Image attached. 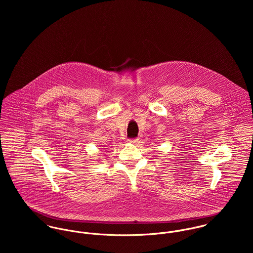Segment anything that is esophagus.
Listing matches in <instances>:
<instances>
[{
  "label": "esophagus",
  "mask_w": 253,
  "mask_h": 253,
  "mask_svg": "<svg viewBox=\"0 0 253 253\" xmlns=\"http://www.w3.org/2000/svg\"><path fill=\"white\" fill-rule=\"evenodd\" d=\"M137 141H138V139H128L127 140V142L130 143V144H136Z\"/></svg>",
  "instance_id": "34e87169"
}]
</instances>
